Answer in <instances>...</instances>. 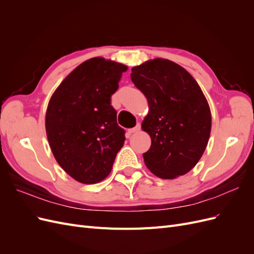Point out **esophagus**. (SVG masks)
<instances>
[{"mask_svg":"<svg viewBox=\"0 0 254 254\" xmlns=\"http://www.w3.org/2000/svg\"><path fill=\"white\" fill-rule=\"evenodd\" d=\"M141 130V125L140 124H137L135 127H133V128H130V129H128V133L129 134H133V133H136V132H139Z\"/></svg>","mask_w":254,"mask_h":254,"instance_id":"1","label":"esophagus"}]
</instances>
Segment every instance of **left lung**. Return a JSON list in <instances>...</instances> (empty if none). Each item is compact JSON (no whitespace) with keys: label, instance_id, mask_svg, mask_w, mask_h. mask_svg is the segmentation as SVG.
<instances>
[{"label":"left lung","instance_id":"1","mask_svg":"<svg viewBox=\"0 0 254 254\" xmlns=\"http://www.w3.org/2000/svg\"><path fill=\"white\" fill-rule=\"evenodd\" d=\"M134 86L143 92L148 113L142 129L151 139L145 165L161 179L188 174L202 157L212 117L201 88L186 68L155 58L131 68Z\"/></svg>","mask_w":254,"mask_h":254}]
</instances>
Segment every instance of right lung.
I'll use <instances>...</instances> for the list:
<instances>
[{"instance_id": "obj_1", "label": "right lung", "mask_w": 254, "mask_h": 254, "mask_svg": "<svg viewBox=\"0 0 254 254\" xmlns=\"http://www.w3.org/2000/svg\"><path fill=\"white\" fill-rule=\"evenodd\" d=\"M128 66L103 57L84 61L54 92L45 130L57 163L83 184L101 182L111 173L125 142L110 104Z\"/></svg>"}]
</instances>
